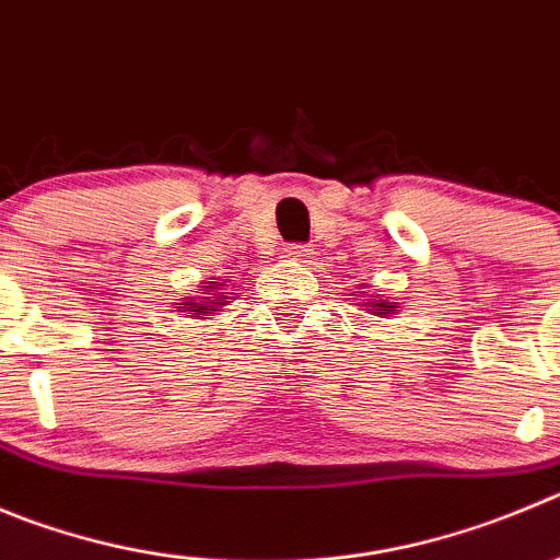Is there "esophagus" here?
<instances>
[{
	"instance_id": "1",
	"label": "esophagus",
	"mask_w": 560,
	"mask_h": 560,
	"mask_svg": "<svg viewBox=\"0 0 560 560\" xmlns=\"http://www.w3.org/2000/svg\"><path fill=\"white\" fill-rule=\"evenodd\" d=\"M284 254L292 256V259H301V262H310V259H306V256H310V248H306V245H287Z\"/></svg>"
}]
</instances>
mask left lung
<instances>
[{
	"label": "left lung",
	"mask_w": 560,
	"mask_h": 560,
	"mask_svg": "<svg viewBox=\"0 0 560 560\" xmlns=\"http://www.w3.org/2000/svg\"><path fill=\"white\" fill-rule=\"evenodd\" d=\"M359 290H368V287L359 284ZM357 301H359V306H364V310H368L370 315H375V317H392V315H398V312H400V306L395 304V301H384V298L368 295V292H362Z\"/></svg>",
	"instance_id": "left-lung-1"
}]
</instances>
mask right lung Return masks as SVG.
Returning a JSON list of instances; mask_svg holds the SVG:
<instances>
[{
	"label": "right lung",
	"mask_w": 560,
	"mask_h": 560,
	"mask_svg": "<svg viewBox=\"0 0 560 560\" xmlns=\"http://www.w3.org/2000/svg\"><path fill=\"white\" fill-rule=\"evenodd\" d=\"M234 292L226 290V281H203V292L198 298H185L182 304H176V312H187V317H196V320H209V315H218L223 312V306L232 304Z\"/></svg>",
	"instance_id": "1"
}]
</instances>
